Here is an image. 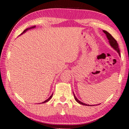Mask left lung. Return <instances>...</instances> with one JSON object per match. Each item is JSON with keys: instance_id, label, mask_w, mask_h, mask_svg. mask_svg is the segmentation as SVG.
<instances>
[{"instance_id": "8db88e82", "label": "left lung", "mask_w": 129, "mask_h": 129, "mask_svg": "<svg viewBox=\"0 0 129 129\" xmlns=\"http://www.w3.org/2000/svg\"><path fill=\"white\" fill-rule=\"evenodd\" d=\"M103 32L105 34L106 36V37H107V38H108V40H109V43L110 45H111V47H112L113 49H114L115 51H116L117 53H119V56H120V50H119L118 44H117V42L116 41L115 39L113 38V37L112 36V35L110 34L109 33L107 32V31H106L103 30ZM73 94H74V92H73ZM74 98H75V100L78 102V104H81V105H83L92 106L91 105H87V104H85V103H83V102H82L81 101H80L78 100V99L76 98V96H75V94H74Z\"/></svg>"}]
</instances>
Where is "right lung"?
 I'll return each mask as SVG.
<instances>
[{
	"mask_svg": "<svg viewBox=\"0 0 129 129\" xmlns=\"http://www.w3.org/2000/svg\"><path fill=\"white\" fill-rule=\"evenodd\" d=\"M35 27H36V26H35H35H33V27H30L28 28H26L25 29H24V31H23V33H22L21 34H20V35H23L24 33H26V32H27V31H28V30H29V29H34V28H35ZM52 95H53V94H52L51 95V96H50L49 97V98H48V99H47V100H45V101H44V102H42L41 104H44V103H45V102H48V101H49L50 100H51V99L52 98Z\"/></svg>",
	"mask_w": 129,
	"mask_h": 129,
	"instance_id": "1",
	"label": "right lung"
}]
</instances>
